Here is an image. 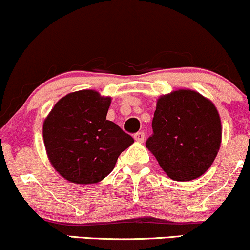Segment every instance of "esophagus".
Instances as JSON below:
<instances>
[{
	"mask_svg": "<svg viewBox=\"0 0 250 250\" xmlns=\"http://www.w3.org/2000/svg\"><path fill=\"white\" fill-rule=\"evenodd\" d=\"M134 139L135 141L142 142L143 140H145V133H143V131H139V133L134 134Z\"/></svg>",
	"mask_w": 250,
	"mask_h": 250,
	"instance_id": "34e87169",
	"label": "esophagus"
}]
</instances>
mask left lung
Listing matches in <instances>:
<instances>
[{
    "label": "left lung",
    "mask_w": 250,
    "mask_h": 250,
    "mask_svg": "<svg viewBox=\"0 0 250 250\" xmlns=\"http://www.w3.org/2000/svg\"><path fill=\"white\" fill-rule=\"evenodd\" d=\"M147 147L165 173L190 181L208 170L221 145V120L215 105L194 90L161 96L154 113Z\"/></svg>",
    "instance_id": "1"
}]
</instances>
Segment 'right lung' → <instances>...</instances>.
I'll return each mask as SVG.
<instances>
[{"instance_id": "1", "label": "right lung", "mask_w": 250, "mask_h": 250, "mask_svg": "<svg viewBox=\"0 0 250 250\" xmlns=\"http://www.w3.org/2000/svg\"><path fill=\"white\" fill-rule=\"evenodd\" d=\"M110 97L80 90L62 97L43 123L49 161L65 180L91 185L104 179L134 139L107 120Z\"/></svg>"}]
</instances>
